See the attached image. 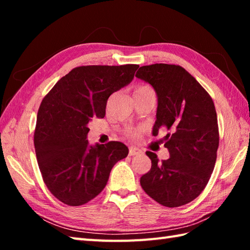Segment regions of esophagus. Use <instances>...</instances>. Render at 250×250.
<instances>
[{"mask_svg":"<svg viewBox=\"0 0 250 250\" xmlns=\"http://www.w3.org/2000/svg\"><path fill=\"white\" fill-rule=\"evenodd\" d=\"M142 150L139 149V148L136 147H130L129 148V156H136V155H141Z\"/></svg>","mask_w":250,"mask_h":250,"instance_id":"obj_1","label":"esophagus"}]
</instances>
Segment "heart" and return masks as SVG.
I'll use <instances>...</instances> for the list:
<instances>
[{"instance_id":"obj_1","label":"heart","mask_w":250,"mask_h":250,"mask_svg":"<svg viewBox=\"0 0 250 250\" xmlns=\"http://www.w3.org/2000/svg\"><path fill=\"white\" fill-rule=\"evenodd\" d=\"M151 87L148 86V84H139V86H136L135 89H134V95L135 94H140V93H143V92H147V91H151ZM142 133V129H129L128 131H126V136L129 137V139H132V140H135L137 139V137L140 136V134Z\"/></svg>"}]
</instances>
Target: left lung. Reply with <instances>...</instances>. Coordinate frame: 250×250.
Instances as JSON below:
<instances>
[{
	"label": "left lung",
	"mask_w": 250,
	"mask_h": 250,
	"mask_svg": "<svg viewBox=\"0 0 250 250\" xmlns=\"http://www.w3.org/2000/svg\"><path fill=\"white\" fill-rule=\"evenodd\" d=\"M135 76L158 95L152 134L161 128L168 131L164 146L169 158L160 162L156 153L146 151L151 168L141 177V186L159 204L185 205L201 194L215 167L219 129L213 99L180 65H144Z\"/></svg>",
	"instance_id": "left-lung-1"
}]
</instances>
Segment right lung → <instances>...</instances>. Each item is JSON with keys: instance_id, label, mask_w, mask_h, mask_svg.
<instances>
[{"instance_id": "add662e5", "label": "right lung", "mask_w": 250, "mask_h": 250, "mask_svg": "<svg viewBox=\"0 0 250 250\" xmlns=\"http://www.w3.org/2000/svg\"><path fill=\"white\" fill-rule=\"evenodd\" d=\"M137 64L77 66L45 95L37 113L34 147L42 177L62 203L79 206L101 193L129 149L111 141L92 147L88 122L104 118L107 100L134 77Z\"/></svg>"}]
</instances>
